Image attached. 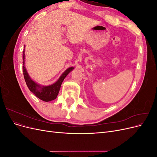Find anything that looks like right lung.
Masks as SVG:
<instances>
[{"instance_id":"obj_1","label":"right lung","mask_w":157,"mask_h":157,"mask_svg":"<svg viewBox=\"0 0 157 157\" xmlns=\"http://www.w3.org/2000/svg\"><path fill=\"white\" fill-rule=\"evenodd\" d=\"M24 59H25V50L23 51V76H24V78L25 80V82L27 86L30 90V91L34 94L35 96L39 98L40 99L44 101H50L52 100L55 99L57 96H58V93L59 92L61 85L62 84L64 78L67 76L71 71L74 68L73 67H69L65 72L61 75L58 81L55 82L54 84L50 85L48 86H40V85L35 83L31 78L29 77V75H28L27 71L24 67Z\"/></svg>"}]
</instances>
